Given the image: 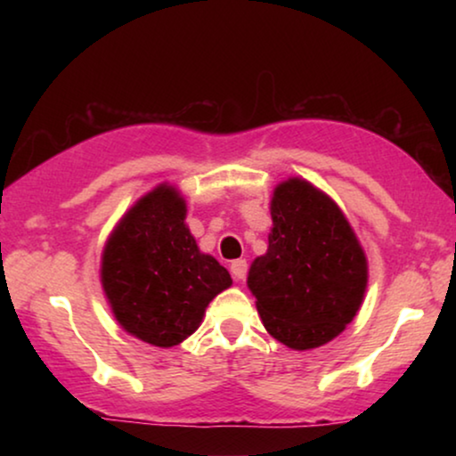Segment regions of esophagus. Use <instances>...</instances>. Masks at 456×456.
I'll use <instances>...</instances> for the list:
<instances>
[{
    "instance_id": "obj_1",
    "label": "esophagus",
    "mask_w": 456,
    "mask_h": 456,
    "mask_svg": "<svg viewBox=\"0 0 456 456\" xmlns=\"http://www.w3.org/2000/svg\"><path fill=\"white\" fill-rule=\"evenodd\" d=\"M230 273H232L234 280H245L247 276V261L245 259H236L230 264Z\"/></svg>"
}]
</instances>
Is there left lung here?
I'll return each mask as SVG.
<instances>
[{
	"label": "left lung",
	"instance_id": "1",
	"mask_svg": "<svg viewBox=\"0 0 456 456\" xmlns=\"http://www.w3.org/2000/svg\"><path fill=\"white\" fill-rule=\"evenodd\" d=\"M267 251L247 286L273 338L309 351L353 322L367 289V257L351 224L326 192L303 178L273 189Z\"/></svg>",
	"mask_w": 456,
	"mask_h": 456
}]
</instances>
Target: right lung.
Masks as SVG:
<instances>
[{
  "mask_svg": "<svg viewBox=\"0 0 456 456\" xmlns=\"http://www.w3.org/2000/svg\"><path fill=\"white\" fill-rule=\"evenodd\" d=\"M184 197L155 186L130 208L102 255V286L116 322L147 345L170 348L201 326L205 309L232 278L199 251L184 224Z\"/></svg>",
  "mask_w": 456,
  "mask_h": 456,
  "instance_id": "obj_1",
  "label": "right lung"
}]
</instances>
